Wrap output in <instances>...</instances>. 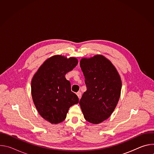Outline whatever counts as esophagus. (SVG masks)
Masks as SVG:
<instances>
[{"instance_id":"34e87169","label":"esophagus","mask_w":154,"mask_h":154,"mask_svg":"<svg viewBox=\"0 0 154 154\" xmlns=\"http://www.w3.org/2000/svg\"><path fill=\"white\" fill-rule=\"evenodd\" d=\"M76 94H77V96H78V97H79V99H80V97H81V95H82L81 92H80V91H79V92H77Z\"/></svg>"}]
</instances>
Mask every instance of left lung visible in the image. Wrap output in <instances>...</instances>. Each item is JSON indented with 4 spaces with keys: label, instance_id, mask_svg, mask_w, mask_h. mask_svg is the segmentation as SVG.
Segmentation results:
<instances>
[{
    "label": "left lung",
    "instance_id": "8db88e82",
    "mask_svg": "<svg viewBox=\"0 0 154 154\" xmlns=\"http://www.w3.org/2000/svg\"><path fill=\"white\" fill-rule=\"evenodd\" d=\"M80 67L86 86L80 108L87 121L99 124L110 116L118 102L122 87L119 75L112 63L100 55L82 59Z\"/></svg>",
    "mask_w": 154,
    "mask_h": 154
}]
</instances>
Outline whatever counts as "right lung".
<instances>
[{
    "mask_svg": "<svg viewBox=\"0 0 154 154\" xmlns=\"http://www.w3.org/2000/svg\"><path fill=\"white\" fill-rule=\"evenodd\" d=\"M77 64L75 58L55 55L44 63L33 77V102L41 117L51 124L63 121L69 108L79 103L77 96L71 91L69 81L65 78Z\"/></svg>",
    "mask_w": 154,
    "mask_h": 154,
    "instance_id": "obj_1",
    "label": "right lung"
}]
</instances>
